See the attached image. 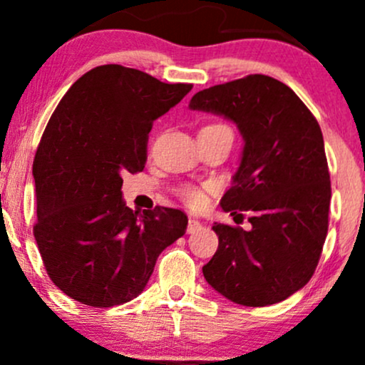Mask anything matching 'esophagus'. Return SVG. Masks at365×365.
<instances>
[{"label":"esophagus","mask_w":365,"mask_h":365,"mask_svg":"<svg viewBox=\"0 0 365 365\" xmlns=\"http://www.w3.org/2000/svg\"><path fill=\"white\" fill-rule=\"evenodd\" d=\"M202 226V223H200L199 220H195V217H188V226H187V232L188 233H194L197 232V230Z\"/></svg>","instance_id":"esophagus-1"}]
</instances>
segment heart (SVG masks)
<instances>
[{
  "instance_id": "b5f03b06",
  "label": "heart",
  "mask_w": 365,
  "mask_h": 365,
  "mask_svg": "<svg viewBox=\"0 0 365 365\" xmlns=\"http://www.w3.org/2000/svg\"><path fill=\"white\" fill-rule=\"evenodd\" d=\"M217 127H225V125H207V127H204V128H217ZM178 197L183 200V202L188 204V206H192V207H200L206 204V192L195 185L180 187Z\"/></svg>"
}]
</instances>
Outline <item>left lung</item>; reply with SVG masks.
Returning <instances> with one entry per match:
<instances>
[{
    "label": "left lung",
    "instance_id": "1",
    "mask_svg": "<svg viewBox=\"0 0 365 365\" xmlns=\"http://www.w3.org/2000/svg\"><path fill=\"white\" fill-rule=\"evenodd\" d=\"M190 108L240 130L244 153L221 207L252 225L215 223L220 244L204 278L247 307L282 302L312 278L328 235L331 182L319 123L290 87L261 73L199 91Z\"/></svg>",
    "mask_w": 365,
    "mask_h": 365
}]
</instances>
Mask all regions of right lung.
Listing matches in <instances>:
<instances>
[{
    "instance_id": "obj_1",
    "label": "right lung",
    "mask_w": 365,
    "mask_h": 365,
    "mask_svg": "<svg viewBox=\"0 0 365 365\" xmlns=\"http://www.w3.org/2000/svg\"><path fill=\"white\" fill-rule=\"evenodd\" d=\"M121 65L96 66L66 91L37 148L34 237L51 282L91 307L135 299L159 254L187 230L180 209L137 211L123 175L148 161L154 120L190 92Z\"/></svg>"
}]
</instances>
